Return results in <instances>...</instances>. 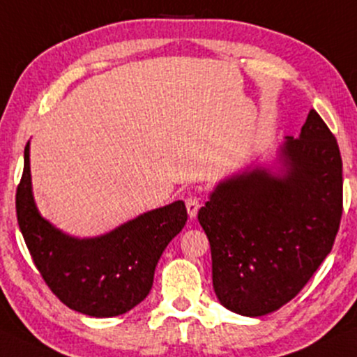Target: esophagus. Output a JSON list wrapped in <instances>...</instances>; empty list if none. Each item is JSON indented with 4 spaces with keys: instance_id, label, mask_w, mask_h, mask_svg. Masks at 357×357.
<instances>
[{
    "instance_id": "obj_1",
    "label": "esophagus",
    "mask_w": 357,
    "mask_h": 357,
    "mask_svg": "<svg viewBox=\"0 0 357 357\" xmlns=\"http://www.w3.org/2000/svg\"><path fill=\"white\" fill-rule=\"evenodd\" d=\"M199 208H201V203H199V199H197V197H195V196L188 197V199H186V209H188V214H190L191 220H192V218L197 216V211H199Z\"/></svg>"
}]
</instances>
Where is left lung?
Here are the masks:
<instances>
[{"instance_id":"8db88e82","label":"left lung","mask_w":357,"mask_h":357,"mask_svg":"<svg viewBox=\"0 0 357 357\" xmlns=\"http://www.w3.org/2000/svg\"><path fill=\"white\" fill-rule=\"evenodd\" d=\"M281 171H244L220 183L197 213L211 246L222 306L257 317L306 286L333 249L342 216V160L314 109L279 148Z\"/></svg>"}]
</instances>
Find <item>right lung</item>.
Wrapping results in <instances>:
<instances>
[{
  "label": "right lung",
  "mask_w": 357,
  "mask_h": 357,
  "mask_svg": "<svg viewBox=\"0 0 357 357\" xmlns=\"http://www.w3.org/2000/svg\"><path fill=\"white\" fill-rule=\"evenodd\" d=\"M16 216L33 263L53 294L70 309L93 317L124 314L143 301L162 251L188 221L186 206L174 201L98 238L64 234L34 204L29 143L16 190Z\"/></svg>",
  "instance_id": "obj_1"
}]
</instances>
